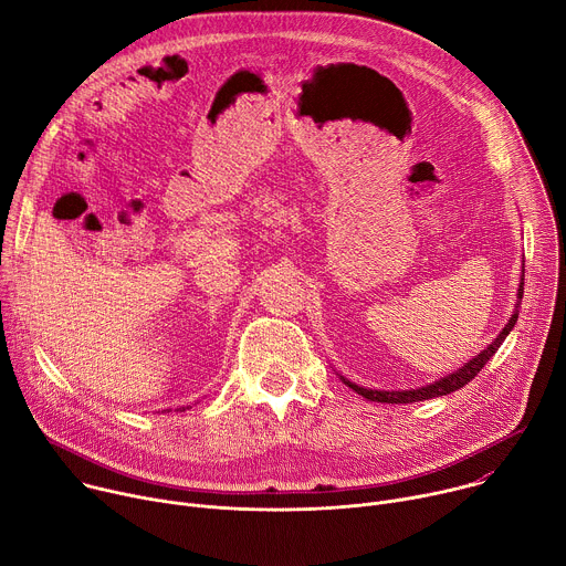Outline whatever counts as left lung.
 I'll return each mask as SVG.
<instances>
[{
    "instance_id": "left-lung-1",
    "label": "left lung",
    "mask_w": 566,
    "mask_h": 566,
    "mask_svg": "<svg viewBox=\"0 0 566 566\" xmlns=\"http://www.w3.org/2000/svg\"><path fill=\"white\" fill-rule=\"evenodd\" d=\"M522 295H524V271H522V282H520V289H517V304H515V311H513V315H511V319H509V325L500 332V336L483 349L481 354H476L472 360H468L463 367H459L457 371H452V374H448V376H443V378H439V380H434V382H430V385H423V387H417V389H398V391H385V389H369V387H360V385H356V382H352V380H347L345 376H340L343 378V382L347 385V387H352L356 394H360L363 398H367V400H374V402H417V400H428V398H437V396H446V394H450V391H457V389H461L463 385H468L481 369H483V365H486L493 356H495V352L500 349V345L506 340V336L511 334V329L515 327V322H517V308H520V300H522Z\"/></svg>"
}]
</instances>
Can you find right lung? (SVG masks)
I'll return each instance as SVG.
<instances>
[{"label": "right lung", "instance_id": "right-lung-1", "mask_svg": "<svg viewBox=\"0 0 566 566\" xmlns=\"http://www.w3.org/2000/svg\"><path fill=\"white\" fill-rule=\"evenodd\" d=\"M179 410H181V408H179ZM184 410H186V408H184Z\"/></svg>", "mask_w": 566, "mask_h": 566}]
</instances>
